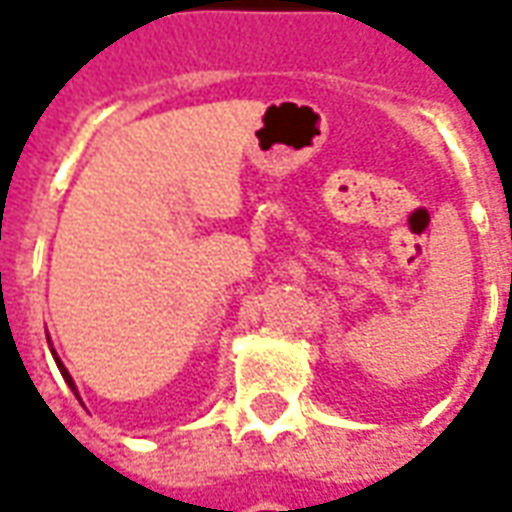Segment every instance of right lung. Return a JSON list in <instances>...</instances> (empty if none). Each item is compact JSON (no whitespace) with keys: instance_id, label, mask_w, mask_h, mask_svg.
<instances>
[{"instance_id":"1","label":"right lung","mask_w":512,"mask_h":512,"mask_svg":"<svg viewBox=\"0 0 512 512\" xmlns=\"http://www.w3.org/2000/svg\"><path fill=\"white\" fill-rule=\"evenodd\" d=\"M51 356H54V362H57V367H60V373H62V378H65V384L71 386V392H73V395L79 397V392H76V384H73L71 373H68V370H65V365H62V362H60V356L54 354V348H51Z\"/></svg>"}]
</instances>
